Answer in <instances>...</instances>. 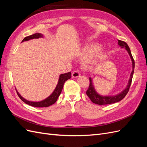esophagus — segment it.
<instances>
[{
    "label": "esophagus",
    "mask_w": 147,
    "mask_h": 147,
    "mask_svg": "<svg viewBox=\"0 0 147 147\" xmlns=\"http://www.w3.org/2000/svg\"><path fill=\"white\" fill-rule=\"evenodd\" d=\"M80 73L78 70H74L72 73V76L74 78H77L80 77Z\"/></svg>",
    "instance_id": "obj_1"
}]
</instances>
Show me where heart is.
I'll list each match as a JSON object with an SVG mask.
<instances>
[{"label": "heart", "mask_w": 147, "mask_h": 147, "mask_svg": "<svg viewBox=\"0 0 147 147\" xmlns=\"http://www.w3.org/2000/svg\"><path fill=\"white\" fill-rule=\"evenodd\" d=\"M99 48L100 47L97 43H91L84 47L82 51L83 55L91 57L88 61H93L95 63H100L104 59L105 54Z\"/></svg>", "instance_id": "obj_1"}]
</instances>
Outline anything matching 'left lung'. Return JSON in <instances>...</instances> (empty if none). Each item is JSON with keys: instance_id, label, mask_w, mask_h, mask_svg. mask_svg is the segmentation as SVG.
<instances>
[{"instance_id": "obj_1", "label": "left lung", "mask_w": 147, "mask_h": 147, "mask_svg": "<svg viewBox=\"0 0 147 147\" xmlns=\"http://www.w3.org/2000/svg\"><path fill=\"white\" fill-rule=\"evenodd\" d=\"M118 40V45L121 48H125L126 50L127 51L129 55L132 60V71L131 74V76H130L128 84L125 90L123 91L121 93H119V94H117L114 96H102L97 94L96 91H95L94 86H93L92 84L91 78H89L90 79V86H89L88 89L86 91V94L89 97V98L90 99V100L94 104L102 105H107V104L116 103V102H118L121 100H122L124 97L126 96L129 90V88L131 86V84L132 83L133 74H134V67H135L134 59L133 58L131 50H130V48L127 45V44L124 41L119 40Z\"/></svg>"}]
</instances>
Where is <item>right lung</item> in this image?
<instances>
[{
  "label": "right lung",
  "mask_w": 147,
  "mask_h": 147,
  "mask_svg": "<svg viewBox=\"0 0 147 147\" xmlns=\"http://www.w3.org/2000/svg\"><path fill=\"white\" fill-rule=\"evenodd\" d=\"M42 35L40 34H34L31 35H29V36L26 37L23 40V42L24 41H27L29 40L30 39H33V38H38L39 37H42ZM71 78V73L70 72H68L66 74H61L59 77V82L58 83H57V86L55 88V91H53V92L51 94V95H50L49 96L48 98H47L46 99L43 100L41 102H30L28 101L27 100H26L25 99H24L23 97H21V95L19 94L18 92L16 91L17 94L18 96H19L20 98L23 100L24 103L27 104L30 106L34 107H48L50 106L53 104H54L55 102L57 101V98L59 96V95L61 94V92L62 91V90H63V88L64 86V84L65 82V81L67 80L70 79Z\"/></svg>",
  "instance_id": "right-lung-1"
}]
</instances>
